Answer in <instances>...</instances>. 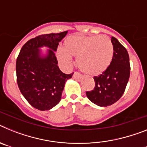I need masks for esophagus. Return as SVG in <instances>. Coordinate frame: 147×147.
<instances>
[{"mask_svg":"<svg viewBox=\"0 0 147 147\" xmlns=\"http://www.w3.org/2000/svg\"><path fill=\"white\" fill-rule=\"evenodd\" d=\"M73 78H74V79H75V80L80 81V80H82V75L80 74H79V73L75 72L74 74V75H73Z\"/></svg>","mask_w":147,"mask_h":147,"instance_id":"1","label":"esophagus"}]
</instances>
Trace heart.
<instances>
[{
    "label": "heart",
    "mask_w": 147,
    "mask_h": 147,
    "mask_svg": "<svg viewBox=\"0 0 147 147\" xmlns=\"http://www.w3.org/2000/svg\"><path fill=\"white\" fill-rule=\"evenodd\" d=\"M113 45L108 37L102 35H71L64 41V49L57 53V59L64 65L72 63V56L77 57V65L88 76H98L108 68L113 57Z\"/></svg>",
    "instance_id": "heart-1"
}]
</instances>
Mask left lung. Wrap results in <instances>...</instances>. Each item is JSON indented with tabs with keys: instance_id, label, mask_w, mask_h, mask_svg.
<instances>
[{
	"instance_id": "8db88e82",
	"label": "left lung",
	"mask_w": 147,
	"mask_h": 147,
	"mask_svg": "<svg viewBox=\"0 0 147 147\" xmlns=\"http://www.w3.org/2000/svg\"><path fill=\"white\" fill-rule=\"evenodd\" d=\"M114 54L110 66L102 74L94 76V90L86 92L87 97L99 107H107L116 102L124 93L130 74L127 49L114 37L111 38Z\"/></svg>"
}]
</instances>
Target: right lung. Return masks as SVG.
Returning a JSON list of instances; mask_svg holds the SVG:
<instances>
[{
    "instance_id": "add662e5",
    "label": "right lung",
    "mask_w": 147,
    "mask_h": 147,
    "mask_svg": "<svg viewBox=\"0 0 147 147\" xmlns=\"http://www.w3.org/2000/svg\"><path fill=\"white\" fill-rule=\"evenodd\" d=\"M67 34L40 35L24 44L16 61L17 81L20 92L32 107L49 110L60 102L62 90L73 74L59 70L55 52ZM49 49L43 51L40 49Z\"/></svg>"
}]
</instances>
